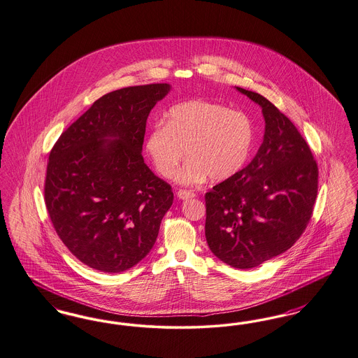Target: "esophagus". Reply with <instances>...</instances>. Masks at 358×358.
Here are the masks:
<instances>
[{"label":"esophagus","instance_id":"34e87169","mask_svg":"<svg viewBox=\"0 0 358 358\" xmlns=\"http://www.w3.org/2000/svg\"><path fill=\"white\" fill-rule=\"evenodd\" d=\"M196 194L192 192V190H185V189H180L177 192V197L180 200H189V199H193Z\"/></svg>","mask_w":358,"mask_h":358}]
</instances>
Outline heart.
<instances>
[{
    "mask_svg": "<svg viewBox=\"0 0 358 358\" xmlns=\"http://www.w3.org/2000/svg\"><path fill=\"white\" fill-rule=\"evenodd\" d=\"M253 143V127L241 112L212 101L190 100L173 105L164 124L149 130L145 150L164 178H173L184 157L177 181L185 185L206 180L222 181L243 169Z\"/></svg>",
    "mask_w": 358,
    "mask_h": 358,
    "instance_id": "heart-1",
    "label": "heart"
}]
</instances>
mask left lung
<instances>
[{"mask_svg":"<svg viewBox=\"0 0 358 358\" xmlns=\"http://www.w3.org/2000/svg\"><path fill=\"white\" fill-rule=\"evenodd\" d=\"M237 90L262 108L264 141L243 171L205 194V236L215 257L252 269L286 252L306 229L318 166L300 131L271 101Z\"/></svg>","mask_w":358,"mask_h":358,"instance_id":"1","label":"left lung"}]
</instances>
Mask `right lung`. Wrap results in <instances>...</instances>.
<instances>
[{"label":"right lung","instance_id":"1","mask_svg":"<svg viewBox=\"0 0 358 358\" xmlns=\"http://www.w3.org/2000/svg\"><path fill=\"white\" fill-rule=\"evenodd\" d=\"M169 84L110 92L50 150L45 205L73 256L92 269L128 271L150 252L173 203L172 186L143 162L146 120Z\"/></svg>","mask_w":358,"mask_h":358}]
</instances>
